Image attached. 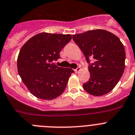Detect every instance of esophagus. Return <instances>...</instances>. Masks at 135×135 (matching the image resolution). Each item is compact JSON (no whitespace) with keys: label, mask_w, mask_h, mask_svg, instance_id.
<instances>
[{"label":"esophagus","mask_w":135,"mask_h":135,"mask_svg":"<svg viewBox=\"0 0 135 135\" xmlns=\"http://www.w3.org/2000/svg\"><path fill=\"white\" fill-rule=\"evenodd\" d=\"M80 69H80V66H78V67L76 68V69H75V70H75V73H79V72L80 70Z\"/></svg>","instance_id":"1"}]
</instances>
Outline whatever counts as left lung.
Here are the masks:
<instances>
[{
    "mask_svg": "<svg viewBox=\"0 0 135 135\" xmlns=\"http://www.w3.org/2000/svg\"><path fill=\"white\" fill-rule=\"evenodd\" d=\"M89 63L90 79L83 88L93 96H103L111 91L124 70L125 50L116 35L107 31L96 29L73 36ZM90 57L94 62L90 63Z\"/></svg>",
    "mask_w": 135,
    "mask_h": 135,
    "instance_id": "8db88e82",
    "label": "left lung"
}]
</instances>
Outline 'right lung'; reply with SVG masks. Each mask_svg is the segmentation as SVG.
<instances>
[{"label":"right lung","instance_id":"1","mask_svg":"<svg viewBox=\"0 0 135 135\" xmlns=\"http://www.w3.org/2000/svg\"><path fill=\"white\" fill-rule=\"evenodd\" d=\"M70 35L41 32L28 40L21 48L17 59L18 73L34 96L52 100L63 93L72 73L70 68L53 63L60 52L71 40Z\"/></svg>","mask_w":135,"mask_h":135}]
</instances>
